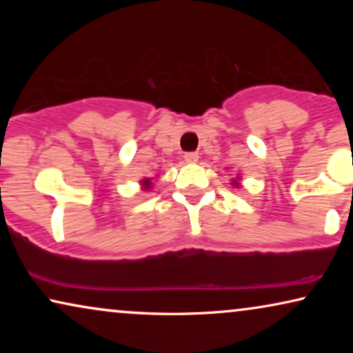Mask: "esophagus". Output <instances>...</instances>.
Listing matches in <instances>:
<instances>
[{
  "instance_id": "esophagus-1",
  "label": "esophagus",
  "mask_w": 353,
  "mask_h": 353,
  "mask_svg": "<svg viewBox=\"0 0 353 353\" xmlns=\"http://www.w3.org/2000/svg\"><path fill=\"white\" fill-rule=\"evenodd\" d=\"M185 161L188 163H194V162L199 161V154H197V152H186L185 154Z\"/></svg>"
}]
</instances>
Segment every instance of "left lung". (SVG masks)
I'll list each match as a JSON object with an SVG mask.
<instances>
[{
    "label": "left lung",
    "instance_id": "obj_1",
    "mask_svg": "<svg viewBox=\"0 0 353 353\" xmlns=\"http://www.w3.org/2000/svg\"><path fill=\"white\" fill-rule=\"evenodd\" d=\"M234 185H238V183H236V181H234Z\"/></svg>",
    "mask_w": 353,
    "mask_h": 353
}]
</instances>
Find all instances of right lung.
<instances>
[{"mask_svg":"<svg viewBox=\"0 0 353 353\" xmlns=\"http://www.w3.org/2000/svg\"><path fill=\"white\" fill-rule=\"evenodd\" d=\"M144 183H146V185H148V183H149V181H148V180H146V181H144Z\"/></svg>","mask_w":353,"mask_h":353,"instance_id":"add662e5","label":"right lung"}]
</instances>
